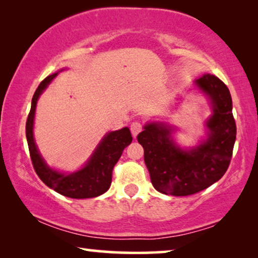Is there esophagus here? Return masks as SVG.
<instances>
[{"label": "esophagus", "instance_id": "esophagus-1", "mask_svg": "<svg viewBox=\"0 0 258 258\" xmlns=\"http://www.w3.org/2000/svg\"><path fill=\"white\" fill-rule=\"evenodd\" d=\"M130 130H132V134L134 137H136L139 135V133H141V130H142V124H141L140 122H133L132 124H130Z\"/></svg>", "mask_w": 258, "mask_h": 258}]
</instances>
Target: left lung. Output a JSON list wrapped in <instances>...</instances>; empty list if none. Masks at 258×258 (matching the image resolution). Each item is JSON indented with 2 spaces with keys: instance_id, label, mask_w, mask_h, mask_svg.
<instances>
[{
  "instance_id": "8db88e82",
  "label": "left lung",
  "mask_w": 258,
  "mask_h": 258,
  "mask_svg": "<svg viewBox=\"0 0 258 258\" xmlns=\"http://www.w3.org/2000/svg\"><path fill=\"white\" fill-rule=\"evenodd\" d=\"M209 98L213 114L207 119V139L183 149L172 139L174 128L162 122L147 123L137 141L154 188L164 195L188 196L207 189L225 174L236 140L230 91L218 77L206 74L195 81Z\"/></svg>"
}]
</instances>
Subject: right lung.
<instances>
[{"label":"right lung","instance_id":"add662e5","mask_svg":"<svg viewBox=\"0 0 258 258\" xmlns=\"http://www.w3.org/2000/svg\"><path fill=\"white\" fill-rule=\"evenodd\" d=\"M58 73L49 75L42 81L31 100L30 112L26 124L27 142L34 169L45 185L56 192L70 199H93L104 194L110 188L112 169L121 157L125 147L132 143L133 137L129 128L110 132L98 143L87 163L77 171L61 172L45 163L34 140V117L37 100L49 83Z\"/></svg>","mask_w":258,"mask_h":258}]
</instances>
